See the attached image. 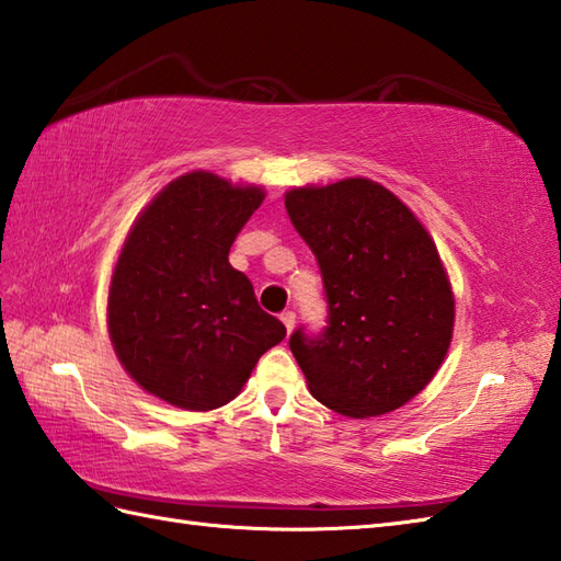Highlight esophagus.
Wrapping results in <instances>:
<instances>
[{
  "label": "esophagus",
  "instance_id": "1",
  "mask_svg": "<svg viewBox=\"0 0 561 561\" xmlns=\"http://www.w3.org/2000/svg\"><path fill=\"white\" fill-rule=\"evenodd\" d=\"M279 318H282L284 328H287V332H291V330H294V323H296V313H294V311H284Z\"/></svg>",
  "mask_w": 561,
  "mask_h": 561
}]
</instances>
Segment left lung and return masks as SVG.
<instances>
[{
	"label": "left lung",
	"mask_w": 561,
	"mask_h": 561,
	"mask_svg": "<svg viewBox=\"0 0 561 561\" xmlns=\"http://www.w3.org/2000/svg\"><path fill=\"white\" fill-rule=\"evenodd\" d=\"M284 205L328 299L325 330L299 328L289 340L308 390L356 420L402 408L434 378L453 337L456 301L432 236L368 178L294 187Z\"/></svg>",
	"instance_id": "8db88e82"
}]
</instances>
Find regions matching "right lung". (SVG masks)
<instances>
[{"instance_id":"obj_1","label":"right lung","mask_w":561,"mask_h":561,"mask_svg":"<svg viewBox=\"0 0 561 561\" xmlns=\"http://www.w3.org/2000/svg\"><path fill=\"white\" fill-rule=\"evenodd\" d=\"M262 199L257 185L193 171L165 185L125 238L108 291L111 342L125 371L175 408L231 402L287 335L229 262Z\"/></svg>"}]
</instances>
